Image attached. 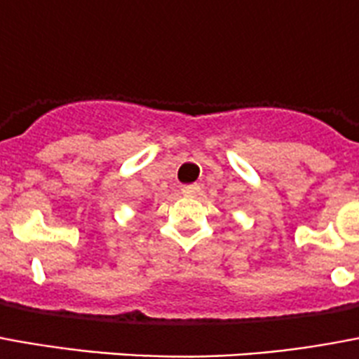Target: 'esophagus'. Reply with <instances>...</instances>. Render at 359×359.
I'll return each mask as SVG.
<instances>
[{"label":"esophagus","instance_id":"esophagus-1","mask_svg":"<svg viewBox=\"0 0 359 359\" xmlns=\"http://www.w3.org/2000/svg\"><path fill=\"white\" fill-rule=\"evenodd\" d=\"M182 194H184V196H196V194H200V187H198V184L182 187Z\"/></svg>","mask_w":359,"mask_h":359}]
</instances>
